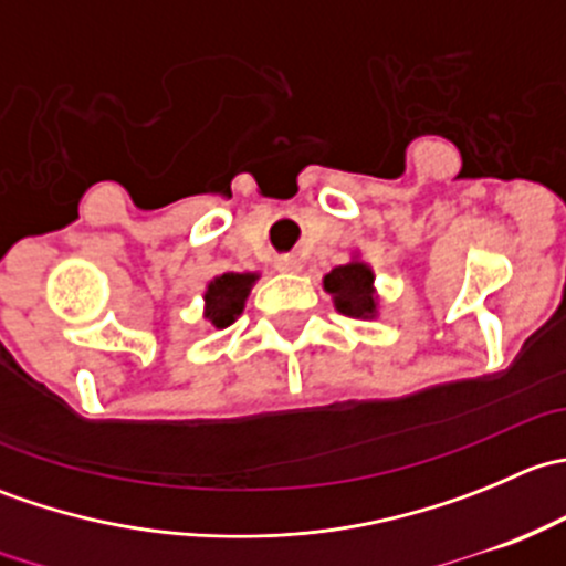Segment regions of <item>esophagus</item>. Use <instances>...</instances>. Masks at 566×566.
<instances>
[{
    "mask_svg": "<svg viewBox=\"0 0 566 566\" xmlns=\"http://www.w3.org/2000/svg\"><path fill=\"white\" fill-rule=\"evenodd\" d=\"M276 268H279V271H282V273H298V271H301V260H298V256H293V254L279 256Z\"/></svg>",
    "mask_w": 566,
    "mask_h": 566,
    "instance_id": "esophagus-1",
    "label": "esophagus"
}]
</instances>
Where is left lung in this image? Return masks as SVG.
Here are the masks:
<instances>
[{
  "label": "left lung",
  "instance_id": "left-lung-1",
  "mask_svg": "<svg viewBox=\"0 0 566 566\" xmlns=\"http://www.w3.org/2000/svg\"><path fill=\"white\" fill-rule=\"evenodd\" d=\"M323 290L334 301L336 312L356 319L378 317V290H375V271L364 260L353 256L345 265L323 276Z\"/></svg>",
  "mask_w": 566,
  "mask_h": 566
}]
</instances>
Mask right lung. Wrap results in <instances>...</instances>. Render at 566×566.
Instances as JSON below:
<instances>
[{"label":"right lung","instance_id":"1","mask_svg":"<svg viewBox=\"0 0 566 566\" xmlns=\"http://www.w3.org/2000/svg\"><path fill=\"white\" fill-rule=\"evenodd\" d=\"M260 273H221L205 287V319L210 328H227L241 317L247 298Z\"/></svg>","mask_w":566,"mask_h":566}]
</instances>
